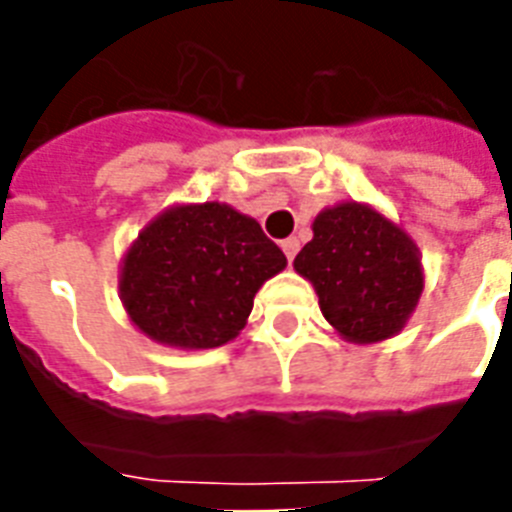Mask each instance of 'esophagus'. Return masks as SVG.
<instances>
[{"mask_svg":"<svg viewBox=\"0 0 512 512\" xmlns=\"http://www.w3.org/2000/svg\"><path fill=\"white\" fill-rule=\"evenodd\" d=\"M281 249H284V255H287V260L292 263V260H295V255H297V249H300V241L284 239V241H281Z\"/></svg>","mask_w":512,"mask_h":512,"instance_id":"esophagus-1","label":"esophagus"}]
</instances>
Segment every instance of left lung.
Segmentation results:
<instances>
[{"mask_svg": "<svg viewBox=\"0 0 512 512\" xmlns=\"http://www.w3.org/2000/svg\"><path fill=\"white\" fill-rule=\"evenodd\" d=\"M295 271L316 287L324 319L353 342L401 332L422 295L414 241L356 201L313 220V239L295 257Z\"/></svg>", "mask_w": 512, "mask_h": 512, "instance_id": "obj_1", "label": "left lung"}]
</instances>
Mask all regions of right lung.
Instances as JSON below:
<instances>
[{"label":"right lung","instance_id":"obj_1","mask_svg":"<svg viewBox=\"0 0 512 512\" xmlns=\"http://www.w3.org/2000/svg\"><path fill=\"white\" fill-rule=\"evenodd\" d=\"M287 265L260 223L228 204L156 217L124 257L122 303L140 332L172 348H217L247 324L257 289Z\"/></svg>","mask_w":512,"mask_h":512}]
</instances>
